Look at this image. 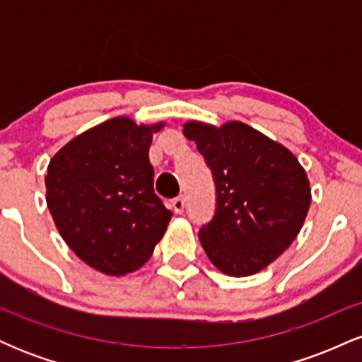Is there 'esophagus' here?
Returning <instances> with one entry per match:
<instances>
[{"label": "esophagus", "instance_id": "1", "mask_svg": "<svg viewBox=\"0 0 362 362\" xmlns=\"http://www.w3.org/2000/svg\"><path fill=\"white\" fill-rule=\"evenodd\" d=\"M172 206H173V211H175L177 214H182L185 211V199L184 195H178L172 201Z\"/></svg>", "mask_w": 362, "mask_h": 362}]
</instances>
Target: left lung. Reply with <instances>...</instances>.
Masks as SVG:
<instances>
[{
    "instance_id": "left-lung-1",
    "label": "left lung",
    "mask_w": 362,
    "mask_h": 362,
    "mask_svg": "<svg viewBox=\"0 0 362 362\" xmlns=\"http://www.w3.org/2000/svg\"><path fill=\"white\" fill-rule=\"evenodd\" d=\"M216 185L213 219L199 231L202 248L219 271L243 277L262 271L300 233L311 189L298 158L243 122H187Z\"/></svg>"
}]
</instances>
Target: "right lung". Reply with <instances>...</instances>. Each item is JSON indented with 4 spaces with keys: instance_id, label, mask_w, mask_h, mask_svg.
Here are the masks:
<instances>
[{
    "instance_id": "add662e5",
    "label": "right lung",
    "mask_w": 362,
    "mask_h": 362,
    "mask_svg": "<svg viewBox=\"0 0 362 362\" xmlns=\"http://www.w3.org/2000/svg\"><path fill=\"white\" fill-rule=\"evenodd\" d=\"M161 127L114 117L76 136L49 161L45 201L57 231L85 264L107 276L143 267L172 218L153 189L148 155Z\"/></svg>"
}]
</instances>
